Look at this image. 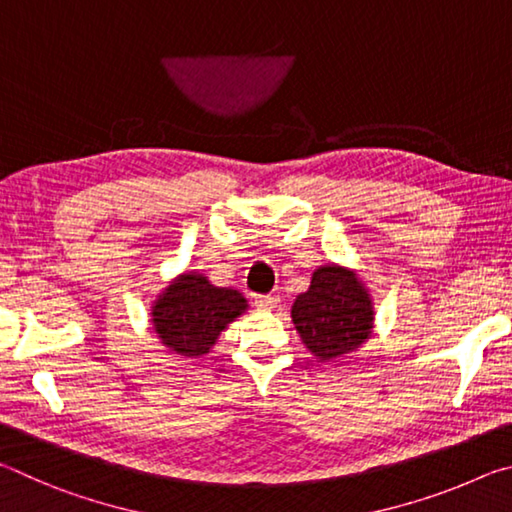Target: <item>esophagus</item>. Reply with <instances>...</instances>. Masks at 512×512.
<instances>
[{
	"instance_id": "esophagus-1",
	"label": "esophagus",
	"mask_w": 512,
	"mask_h": 512,
	"mask_svg": "<svg viewBox=\"0 0 512 512\" xmlns=\"http://www.w3.org/2000/svg\"><path fill=\"white\" fill-rule=\"evenodd\" d=\"M255 307L264 309V311H271V309L277 307V298L275 296H255Z\"/></svg>"
}]
</instances>
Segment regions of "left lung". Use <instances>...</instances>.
<instances>
[{
    "mask_svg": "<svg viewBox=\"0 0 512 512\" xmlns=\"http://www.w3.org/2000/svg\"><path fill=\"white\" fill-rule=\"evenodd\" d=\"M302 343L320 361L339 359L370 339L372 298L357 273L339 264L320 266L291 307Z\"/></svg>",
    "mask_w": 512,
    "mask_h": 512,
    "instance_id": "8db88e82",
    "label": "left lung"
}]
</instances>
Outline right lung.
Listing matches in <instances>:
<instances>
[{"label": "right lung", "instance_id": "obj_1", "mask_svg": "<svg viewBox=\"0 0 512 512\" xmlns=\"http://www.w3.org/2000/svg\"><path fill=\"white\" fill-rule=\"evenodd\" d=\"M248 309L237 289L214 287L201 273L169 282L151 307V323L162 345L183 357H203L232 320Z\"/></svg>", "mask_w": 512, "mask_h": 512}]
</instances>
